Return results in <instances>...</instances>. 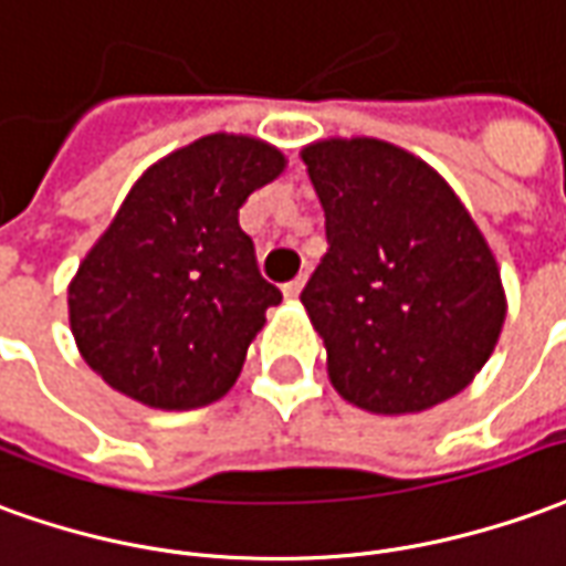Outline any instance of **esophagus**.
<instances>
[{
  "label": "esophagus",
  "mask_w": 566,
  "mask_h": 566,
  "mask_svg": "<svg viewBox=\"0 0 566 566\" xmlns=\"http://www.w3.org/2000/svg\"><path fill=\"white\" fill-rule=\"evenodd\" d=\"M302 290H304V276H295V280H290V283L283 286V295L292 302V298H298V295H302Z\"/></svg>",
  "instance_id": "1"
}]
</instances>
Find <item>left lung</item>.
<instances>
[{
  "mask_svg": "<svg viewBox=\"0 0 566 566\" xmlns=\"http://www.w3.org/2000/svg\"><path fill=\"white\" fill-rule=\"evenodd\" d=\"M328 252L302 292L332 387L371 415H418L494 354L506 290L488 240L439 170L375 136L302 148Z\"/></svg>",
  "mask_w": 566,
  "mask_h": 566,
  "instance_id": "1",
  "label": "left lung"
}]
</instances>
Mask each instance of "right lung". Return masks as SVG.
I'll use <instances>...</instances> for the list:
<instances>
[{
	"mask_svg": "<svg viewBox=\"0 0 566 566\" xmlns=\"http://www.w3.org/2000/svg\"><path fill=\"white\" fill-rule=\"evenodd\" d=\"M286 170L259 136L210 134L139 176L70 283L78 354L112 390L161 411L222 399L264 311V283L238 212Z\"/></svg>",
	"mask_w": 566,
	"mask_h": 566,
	"instance_id": "obj_1",
	"label": "right lung"
}]
</instances>
